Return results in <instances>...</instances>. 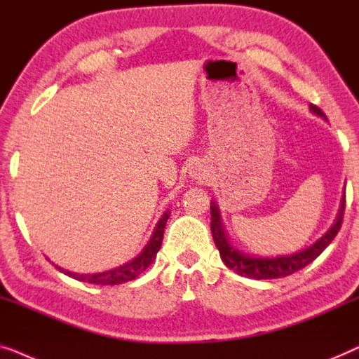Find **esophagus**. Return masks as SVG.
<instances>
[{
    "instance_id": "34e87169",
    "label": "esophagus",
    "mask_w": 359,
    "mask_h": 359,
    "mask_svg": "<svg viewBox=\"0 0 359 359\" xmlns=\"http://www.w3.org/2000/svg\"><path fill=\"white\" fill-rule=\"evenodd\" d=\"M195 175H198V179H200V175H201V172H200V170H198V172H196Z\"/></svg>"
}]
</instances>
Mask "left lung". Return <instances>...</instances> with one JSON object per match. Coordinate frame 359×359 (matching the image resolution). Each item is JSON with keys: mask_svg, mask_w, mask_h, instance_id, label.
<instances>
[{"mask_svg": "<svg viewBox=\"0 0 359 359\" xmlns=\"http://www.w3.org/2000/svg\"><path fill=\"white\" fill-rule=\"evenodd\" d=\"M311 110L314 114L319 115V117L325 118V114L317 107V105L311 104L309 105ZM345 198L341 200V206L340 211H338L337 221L332 228L325 232L324 236L320 237L316 244H312L307 249L297 252V254L292 255H286V257H275V259H257V257H250V255H244L242 252L236 250L234 247L229 245L228 239H226L224 229L221 226V218H219V210L218 205L215 201H211V234H213L215 244L218 247L221 260L224 262L226 266H229L231 270H234L237 275L241 276H247V278H254V280H271V278H283V276L292 275L296 271H299L301 269H304L314 262L317 257H319L322 252L327 249V245L335 239V236L338 234V231L341 228L343 223V213H345Z\"/></svg>", "mask_w": 359, "mask_h": 359, "instance_id": "8db88e82", "label": "left lung"}]
</instances>
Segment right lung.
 Listing matches in <instances>:
<instances>
[{
  "instance_id": "obj_1",
  "label": "right lung",
  "mask_w": 359,
  "mask_h": 359,
  "mask_svg": "<svg viewBox=\"0 0 359 359\" xmlns=\"http://www.w3.org/2000/svg\"><path fill=\"white\" fill-rule=\"evenodd\" d=\"M168 219H169V211L168 213H164L163 218L159 219V223H158V226H156V229L153 232V237H151L149 244L146 245V249L141 252V254L136 257L135 260H131V262H128V264H125L122 266H117V269H114V270L102 271V273H94V275L73 273V271L63 270V269H60V266H57V269L60 271H63L65 275L72 276V278H74V280L90 283V285H102V286L104 285H120V283H127V281L138 278V276L143 273V271L148 269L151 264H153L156 255H158L161 244H163L164 228H165V223H168Z\"/></svg>"
}]
</instances>
